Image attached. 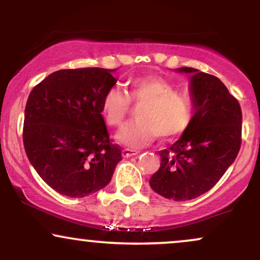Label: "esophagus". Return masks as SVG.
<instances>
[{"label": "esophagus", "mask_w": 260, "mask_h": 260, "mask_svg": "<svg viewBox=\"0 0 260 260\" xmlns=\"http://www.w3.org/2000/svg\"><path fill=\"white\" fill-rule=\"evenodd\" d=\"M138 153H139V151L134 150V149H123V150H122V156H123V157H131V156H134V155H137Z\"/></svg>", "instance_id": "1"}]
</instances>
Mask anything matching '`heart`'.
<instances>
[{
  "instance_id": "1",
  "label": "heart",
  "mask_w": 260,
  "mask_h": 260,
  "mask_svg": "<svg viewBox=\"0 0 260 260\" xmlns=\"http://www.w3.org/2000/svg\"><path fill=\"white\" fill-rule=\"evenodd\" d=\"M131 104L140 105L137 122L116 134L127 148H142L159 137L172 140L189 127L193 106L189 96L177 91L168 79L156 74L134 77L128 80L127 94L117 88L109 89L101 99V115L110 127H121Z\"/></svg>"
}]
</instances>
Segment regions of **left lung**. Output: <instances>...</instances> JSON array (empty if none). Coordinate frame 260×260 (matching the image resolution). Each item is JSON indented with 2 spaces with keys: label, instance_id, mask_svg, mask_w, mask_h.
Wrapping results in <instances>:
<instances>
[{
  "label": "left lung",
  "instance_id": "obj_1",
  "mask_svg": "<svg viewBox=\"0 0 260 260\" xmlns=\"http://www.w3.org/2000/svg\"><path fill=\"white\" fill-rule=\"evenodd\" d=\"M177 71L190 74L196 112L181 138L159 151L160 169L149 183L157 194L184 202L211 189L235 161L242 142V111L217 77L192 67Z\"/></svg>",
  "mask_w": 260,
  "mask_h": 260
}]
</instances>
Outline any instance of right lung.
<instances>
[{"instance_id": "right-lung-1", "label": "right lung", "mask_w": 260, "mask_h": 260, "mask_svg": "<svg viewBox=\"0 0 260 260\" xmlns=\"http://www.w3.org/2000/svg\"><path fill=\"white\" fill-rule=\"evenodd\" d=\"M113 71H56L29 94L23 127L26 156L61 194L83 198L98 192L122 159L101 115V99L117 82Z\"/></svg>"}]
</instances>
